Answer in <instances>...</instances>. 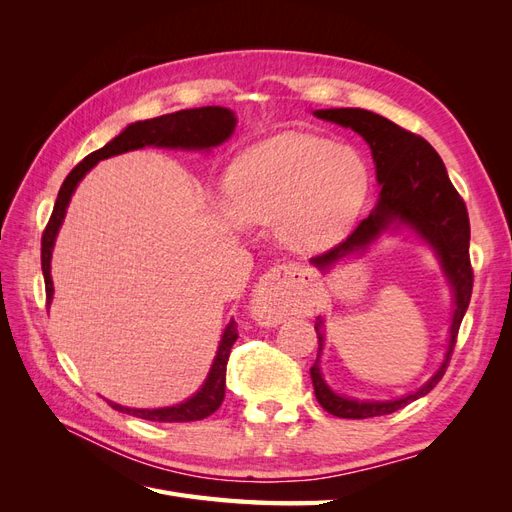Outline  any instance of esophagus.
Segmentation results:
<instances>
[{"label": "esophagus", "mask_w": 512, "mask_h": 512, "mask_svg": "<svg viewBox=\"0 0 512 512\" xmlns=\"http://www.w3.org/2000/svg\"><path fill=\"white\" fill-rule=\"evenodd\" d=\"M312 277L294 265H275L258 282L254 312L265 322H280L307 305Z\"/></svg>", "instance_id": "obj_1"}]
</instances>
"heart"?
<instances>
[{
	"instance_id": "heart-1",
	"label": "heart",
	"mask_w": 512,
	"mask_h": 512,
	"mask_svg": "<svg viewBox=\"0 0 512 512\" xmlns=\"http://www.w3.org/2000/svg\"><path fill=\"white\" fill-rule=\"evenodd\" d=\"M371 188L367 162L350 147L284 132L245 149L230 166L228 198L245 226H273L284 243L318 252L359 220Z\"/></svg>"
}]
</instances>
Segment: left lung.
<instances>
[{
  "mask_svg": "<svg viewBox=\"0 0 512 512\" xmlns=\"http://www.w3.org/2000/svg\"><path fill=\"white\" fill-rule=\"evenodd\" d=\"M314 115L324 121H333L337 126L350 128L365 138L376 162V177L382 190L376 209L342 243L331 247L329 252L314 256L312 265H316L320 271L329 269L344 256L365 250L386 228H391V224H406L433 247V252L438 254L442 262L448 282L453 286L455 314L444 363L416 393L393 401H356L329 389L327 382L322 380L318 359L309 369L318 404L329 414L339 418H369L391 414L412 404L414 399L427 395L442 380L448 363H451L457 333L470 305L474 284V271L470 265L468 209L455 190V185L448 179L438 151L423 136L399 128L397 123L365 111V108H324V111H316ZM320 327L322 320L318 318L316 333L318 350L322 352L324 337Z\"/></svg>",
  "mask_w": 512,
  "mask_h": 512,
  "instance_id": "left-lung-1",
  "label": "left lung"
}]
</instances>
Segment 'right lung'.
<instances>
[{
	"label": "right lung",
	"instance_id": "obj_1",
	"mask_svg": "<svg viewBox=\"0 0 512 512\" xmlns=\"http://www.w3.org/2000/svg\"><path fill=\"white\" fill-rule=\"evenodd\" d=\"M237 117L230 108L224 106H203V108H188V111H177L162 117H153L145 121L130 123L119 136H115L111 143H106L102 149L89 153V156L76 164L70 175L66 177L64 185L59 188L55 207L51 213V220L46 224L42 232V273H44V288H46V305L53 299V280H51V256L55 237L59 232L61 222L68 209L70 198L76 190V185L85 177L87 170L94 168L100 160L119 156L132 149L141 147H168V149H211L222 145L230 134L235 132ZM237 322L230 320L228 327L222 335V342L215 354L209 376L194 397H190L183 404L170 406V408H158V410H138V408H126L108 401L111 408L117 412H126L145 421L156 423H190V421H203L209 414H213L222 406L226 395V363L230 356L232 344L237 342Z\"/></svg>",
	"mask_w": 512,
	"mask_h": 512
}]
</instances>
